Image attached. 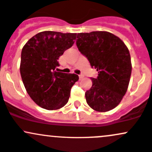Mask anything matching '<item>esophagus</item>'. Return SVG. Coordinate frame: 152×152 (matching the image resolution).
I'll return each mask as SVG.
<instances>
[{
    "mask_svg": "<svg viewBox=\"0 0 152 152\" xmlns=\"http://www.w3.org/2000/svg\"><path fill=\"white\" fill-rule=\"evenodd\" d=\"M83 77H84V75H83V74L79 75V78H80V80H81V79H82V78H83Z\"/></svg>",
    "mask_w": 152,
    "mask_h": 152,
    "instance_id": "1",
    "label": "esophagus"
}]
</instances>
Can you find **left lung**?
Returning <instances> with one entry per match:
<instances>
[{
    "label": "left lung",
    "mask_w": 152,
    "mask_h": 152,
    "mask_svg": "<svg viewBox=\"0 0 152 152\" xmlns=\"http://www.w3.org/2000/svg\"><path fill=\"white\" fill-rule=\"evenodd\" d=\"M77 38L78 50L98 72L86 92L87 104L97 112L115 108L126 93L131 75L128 48L118 37L105 31L78 33Z\"/></svg>",
    "instance_id": "1"
}]
</instances>
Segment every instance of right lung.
<instances>
[{"instance_id": "obj_1", "label": "right lung", "mask_w": 152, "mask_h": 152, "mask_svg": "<svg viewBox=\"0 0 152 152\" xmlns=\"http://www.w3.org/2000/svg\"><path fill=\"white\" fill-rule=\"evenodd\" d=\"M76 35L44 31L30 38L22 48L21 77L27 94L42 108L63 107L72 87L79 80L77 75L55 71L59 66L58 58L72 46Z\"/></svg>"}]
</instances>
